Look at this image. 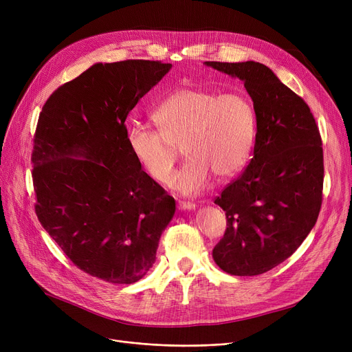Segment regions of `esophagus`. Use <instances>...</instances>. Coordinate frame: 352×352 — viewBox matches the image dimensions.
Returning a JSON list of instances; mask_svg holds the SVG:
<instances>
[{"mask_svg": "<svg viewBox=\"0 0 352 352\" xmlns=\"http://www.w3.org/2000/svg\"><path fill=\"white\" fill-rule=\"evenodd\" d=\"M178 210L181 211H192L195 210V204H192V202H179L178 204Z\"/></svg>", "mask_w": 352, "mask_h": 352, "instance_id": "obj_1", "label": "esophagus"}]
</instances>
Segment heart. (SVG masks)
<instances>
[{"instance_id":"heart-1","label":"heart","mask_w":352,"mask_h":352,"mask_svg":"<svg viewBox=\"0 0 352 352\" xmlns=\"http://www.w3.org/2000/svg\"><path fill=\"white\" fill-rule=\"evenodd\" d=\"M158 129L129 124L125 141L141 170L164 184L170 178L179 148L188 160L173 177L171 187L182 195H194L208 187L212 175L227 181L250 161L256 138V113L241 91L224 94L179 87L154 109Z\"/></svg>"}]
</instances>
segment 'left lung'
Masks as SVG:
<instances>
[{
  "instance_id": "left-lung-1",
  "label": "left lung",
  "mask_w": 352,
  "mask_h": 352,
  "mask_svg": "<svg viewBox=\"0 0 352 352\" xmlns=\"http://www.w3.org/2000/svg\"><path fill=\"white\" fill-rule=\"evenodd\" d=\"M204 64L241 80L256 113L252 158L214 201L228 227L212 258L231 275L264 274L297 251L317 223L324 181L320 131L305 101L267 65Z\"/></svg>"
}]
</instances>
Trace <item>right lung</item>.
Wrapping results in <instances>:
<instances>
[{
  "instance_id": "obj_1",
  "label": "right lung",
  "mask_w": 352,
  "mask_h": 352,
  "mask_svg": "<svg viewBox=\"0 0 352 352\" xmlns=\"http://www.w3.org/2000/svg\"><path fill=\"white\" fill-rule=\"evenodd\" d=\"M171 64L97 63L54 91L34 137L35 212L84 272L133 284L155 263L175 201L129 153L125 120Z\"/></svg>"
}]
</instances>
